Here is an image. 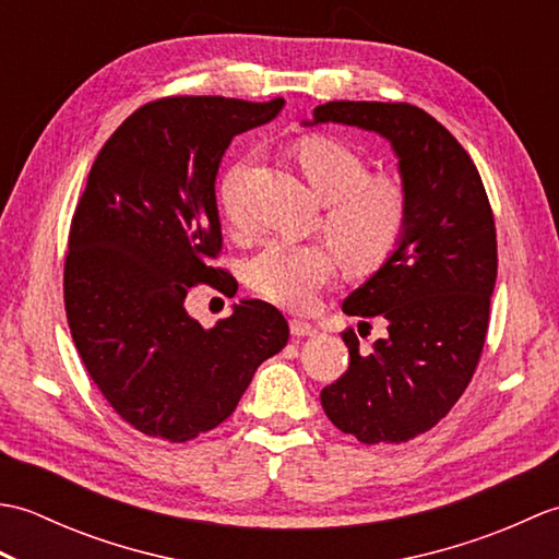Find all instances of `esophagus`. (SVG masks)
<instances>
[{
	"label": "esophagus",
	"mask_w": 559,
	"mask_h": 559,
	"mask_svg": "<svg viewBox=\"0 0 559 559\" xmlns=\"http://www.w3.org/2000/svg\"><path fill=\"white\" fill-rule=\"evenodd\" d=\"M290 334L295 338H302V336H314L317 334V326L305 322V319H290Z\"/></svg>",
	"instance_id": "1"
}]
</instances>
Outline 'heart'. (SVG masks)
Listing matches in <instances>:
<instances>
[{"mask_svg": "<svg viewBox=\"0 0 559 559\" xmlns=\"http://www.w3.org/2000/svg\"><path fill=\"white\" fill-rule=\"evenodd\" d=\"M298 163L317 199L329 204L324 233L343 264L353 271L377 269L406 230L408 199L403 187L386 177H370L358 153L334 139H305L298 146ZM237 175L240 170L225 177L221 201L225 216L242 225ZM247 276L266 300L288 310H307L334 276V254L314 242H269L249 261Z\"/></svg>", "mask_w": 559, "mask_h": 559, "instance_id": "1", "label": "heart"}]
</instances>
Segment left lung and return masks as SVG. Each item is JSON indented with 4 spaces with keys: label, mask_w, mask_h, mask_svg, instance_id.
<instances>
[{
    "label": "left lung",
    "mask_w": 559,
    "mask_h": 559,
    "mask_svg": "<svg viewBox=\"0 0 559 559\" xmlns=\"http://www.w3.org/2000/svg\"><path fill=\"white\" fill-rule=\"evenodd\" d=\"M326 122L389 141L408 221L384 264L343 300L350 317L386 319V336L365 353L343 334L350 365L324 386L322 406L362 444H401L442 420L476 372L497 278L492 209L468 153L415 105L334 100L302 124Z\"/></svg>",
    "instance_id": "8db88e82"
}]
</instances>
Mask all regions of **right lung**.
<instances>
[{"label":"right lung","mask_w":559,"mask_h":559,"mask_svg":"<svg viewBox=\"0 0 559 559\" xmlns=\"http://www.w3.org/2000/svg\"><path fill=\"white\" fill-rule=\"evenodd\" d=\"M283 98H163L105 141L71 218L64 307L71 338L103 396L139 432L187 442L235 411L257 367L288 343L264 300H240L216 326L189 317L223 245L216 175L230 141L271 122Z\"/></svg>","instance_id":"add662e5"}]
</instances>
